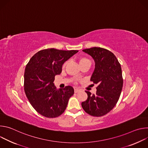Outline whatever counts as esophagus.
Wrapping results in <instances>:
<instances>
[{
    "mask_svg": "<svg viewBox=\"0 0 148 148\" xmlns=\"http://www.w3.org/2000/svg\"><path fill=\"white\" fill-rule=\"evenodd\" d=\"M79 89H77V88H76V89H75L74 90V92H75V93H77V92H79Z\"/></svg>",
    "mask_w": 148,
    "mask_h": 148,
    "instance_id": "obj_1",
    "label": "esophagus"
}]
</instances>
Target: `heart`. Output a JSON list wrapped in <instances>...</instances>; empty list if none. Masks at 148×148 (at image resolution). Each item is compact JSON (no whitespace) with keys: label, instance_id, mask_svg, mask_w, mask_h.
<instances>
[{"label":"heart","instance_id":"obj_1","mask_svg":"<svg viewBox=\"0 0 148 148\" xmlns=\"http://www.w3.org/2000/svg\"><path fill=\"white\" fill-rule=\"evenodd\" d=\"M68 62H66L64 64H63L62 66V68L64 69L65 68V67L66 66V65L67 64ZM79 65H82V64H91V61L89 59L87 58H85V57H82L81 58L79 59Z\"/></svg>","mask_w":148,"mask_h":148}]
</instances>
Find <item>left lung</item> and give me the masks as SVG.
<instances>
[{"label":"left lung","mask_w":148,"mask_h":148,"mask_svg":"<svg viewBox=\"0 0 148 148\" xmlns=\"http://www.w3.org/2000/svg\"><path fill=\"white\" fill-rule=\"evenodd\" d=\"M82 51L95 61L90 80L98 86L95 94L86 91L88 98L81 103L82 107L90 115L101 116L111 111L119 98L123 86L121 64L115 56L107 49L95 47Z\"/></svg>","instance_id":"obj_1"}]
</instances>
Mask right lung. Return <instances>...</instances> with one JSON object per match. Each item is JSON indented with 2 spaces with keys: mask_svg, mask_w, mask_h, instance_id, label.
Wrapping results in <instances>:
<instances>
[{
  "mask_svg": "<svg viewBox=\"0 0 148 148\" xmlns=\"http://www.w3.org/2000/svg\"><path fill=\"white\" fill-rule=\"evenodd\" d=\"M78 50H42L36 53L26 65L24 87L32 106L40 114L56 118L64 112L74 88L70 86L57 90L54 81L61 73L62 66Z\"/></svg>",
  "mask_w": 148,
  "mask_h": 148,
  "instance_id": "obj_1",
  "label": "right lung"
}]
</instances>
